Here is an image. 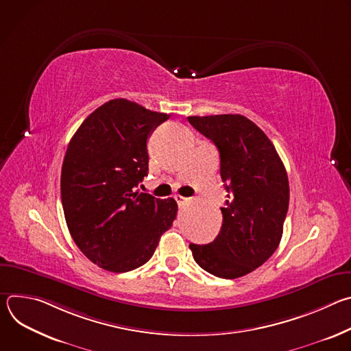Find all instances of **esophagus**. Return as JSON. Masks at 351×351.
<instances>
[{
    "label": "esophagus",
    "instance_id": "1",
    "mask_svg": "<svg viewBox=\"0 0 351 351\" xmlns=\"http://www.w3.org/2000/svg\"><path fill=\"white\" fill-rule=\"evenodd\" d=\"M173 198L176 199V203H178L179 207H182V206L187 202V199H189V198H186V197H183V195H180V194H176Z\"/></svg>",
    "mask_w": 351,
    "mask_h": 351
}]
</instances>
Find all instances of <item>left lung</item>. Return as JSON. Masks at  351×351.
I'll list each match as a JSON object with an SVG mask.
<instances>
[{"label":"left lung","mask_w":351,"mask_h":351,"mask_svg":"<svg viewBox=\"0 0 351 351\" xmlns=\"http://www.w3.org/2000/svg\"><path fill=\"white\" fill-rule=\"evenodd\" d=\"M190 125L219 152V173L228 191L222 226L213 243L193 244L194 261L223 279L261 267L278 248L289 208L285 165L267 134L237 114L189 117Z\"/></svg>","instance_id":"left-lung-1"}]
</instances>
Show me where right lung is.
<instances>
[{
	"instance_id": "right-lung-1",
	"label": "right lung",
	"mask_w": 351,
	"mask_h": 351,
	"mask_svg": "<svg viewBox=\"0 0 351 351\" xmlns=\"http://www.w3.org/2000/svg\"><path fill=\"white\" fill-rule=\"evenodd\" d=\"M169 115L115 98L91 112L69 141L61 198L80 252L110 272H128L153 257L178 204L136 190L148 173L147 140Z\"/></svg>"
}]
</instances>
